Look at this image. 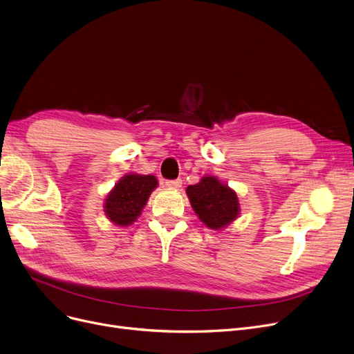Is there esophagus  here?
<instances>
[{
  "label": "esophagus",
  "mask_w": 354,
  "mask_h": 354,
  "mask_svg": "<svg viewBox=\"0 0 354 354\" xmlns=\"http://www.w3.org/2000/svg\"><path fill=\"white\" fill-rule=\"evenodd\" d=\"M165 185H166L167 188H171V189H179V188L182 187V180H180V179L166 180V182H165Z\"/></svg>",
  "instance_id": "esophagus-1"
}]
</instances>
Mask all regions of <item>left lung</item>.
Here are the masks:
<instances>
[{
    "label": "left lung",
    "mask_w": 354,
    "mask_h": 354,
    "mask_svg": "<svg viewBox=\"0 0 354 354\" xmlns=\"http://www.w3.org/2000/svg\"><path fill=\"white\" fill-rule=\"evenodd\" d=\"M187 195L198 218L211 230H224L240 217L236 191L217 176H203L195 185L187 188Z\"/></svg>",
    "instance_id": "obj_1"
}]
</instances>
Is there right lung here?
<instances>
[{"label": "right lung", "mask_w": 354, "mask_h": 354, "mask_svg": "<svg viewBox=\"0 0 354 354\" xmlns=\"http://www.w3.org/2000/svg\"><path fill=\"white\" fill-rule=\"evenodd\" d=\"M158 185V178L153 175H124L104 199L106 218L118 227L131 225L142 215L150 194Z\"/></svg>", "instance_id": "add662e5"}]
</instances>
